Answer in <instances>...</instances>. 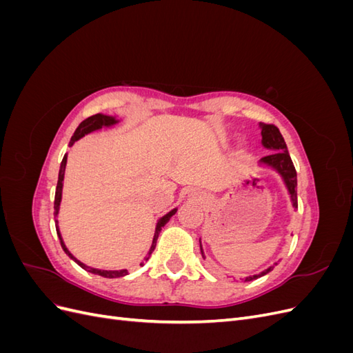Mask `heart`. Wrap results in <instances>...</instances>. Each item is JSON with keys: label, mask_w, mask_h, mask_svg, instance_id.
Segmentation results:
<instances>
[{"label": "heart", "mask_w": 353, "mask_h": 353, "mask_svg": "<svg viewBox=\"0 0 353 353\" xmlns=\"http://www.w3.org/2000/svg\"><path fill=\"white\" fill-rule=\"evenodd\" d=\"M240 147L243 148V147H244V143H240Z\"/></svg>", "instance_id": "1"}]
</instances>
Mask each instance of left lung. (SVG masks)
<instances>
[{"mask_svg": "<svg viewBox=\"0 0 353 353\" xmlns=\"http://www.w3.org/2000/svg\"><path fill=\"white\" fill-rule=\"evenodd\" d=\"M261 128V135H262V145L266 150H271L274 152V154L270 156H265L259 160V166L261 168H268L275 170L276 174H279L283 179V183L287 188V193L290 196V200L293 203V206L297 208V174H296V169L293 166L292 162V157L288 154L287 150V145L284 138L281 135V132L279 131V128L274 126V125H266V123H259ZM200 252L203 259H205V253H203V248H201V243H200ZM276 265V262L268 268L261 271L259 274H254V275H249L245 276V279H241L244 281H252L259 279V276L268 274L274 270V266Z\"/></svg>", "mask_w": 353, "mask_h": 353, "instance_id": "1", "label": "left lung"}]
</instances>
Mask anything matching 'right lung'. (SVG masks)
<instances>
[{
	"instance_id": "add662e5",
	"label": "right lung",
	"mask_w": 353,
	"mask_h": 353,
	"mask_svg": "<svg viewBox=\"0 0 353 353\" xmlns=\"http://www.w3.org/2000/svg\"><path fill=\"white\" fill-rule=\"evenodd\" d=\"M121 121L117 119L116 116H109V114H103V113H97L94 114L91 117H88V119H85L83 122H81V125L77 128V131H74V134L72 135L70 138V143L69 145H73L74 143H77L78 140H81L82 137H85L87 134H91L94 131H99L101 130V128H110V126H114L119 123ZM66 163H68V154H65V157H63L61 163H60V170H59V181H57V187H56V197H54V218H56V230H57V236L60 239V244L63 250H65V253L69 256V258L72 261L77 262L81 268H83L85 271H88L91 274H95V275H101L104 276V279H119V276H125L128 275V270H99V268H92V266H88L85 265L83 262H81L79 259L74 258V256L69 252V249L66 248L65 241H63V237H61V232H60V228H59V221H57V216H59V210H60V201H61V193H63V179H65V170H66ZM178 208H174L170 212H168L166 215H163L162 218H160L156 223V230H154V236H153V241H152V245H150V250H148V253L145 254L144 261L140 263L141 266L144 265V262L148 261V258H150V254L153 253L154 248H156V241H157V237L160 231H162V228L166 225L168 221L172 218L175 213H176Z\"/></svg>"
}]
</instances>
